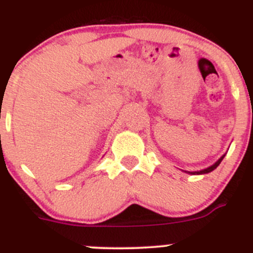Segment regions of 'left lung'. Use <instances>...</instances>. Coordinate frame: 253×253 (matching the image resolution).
I'll return each instance as SVG.
<instances>
[{
    "instance_id": "obj_1",
    "label": "left lung",
    "mask_w": 253,
    "mask_h": 253,
    "mask_svg": "<svg viewBox=\"0 0 253 253\" xmlns=\"http://www.w3.org/2000/svg\"><path fill=\"white\" fill-rule=\"evenodd\" d=\"M223 157H225V155L222 156V157H221V159L218 160V161L217 162H214L213 165H212V166H210V167H207V169H201V171H195V172H188V173H191V174H204V173H209V172H211V171H213L214 169H217V166H218L219 164H221V161H222L223 160Z\"/></svg>"
}]
</instances>
